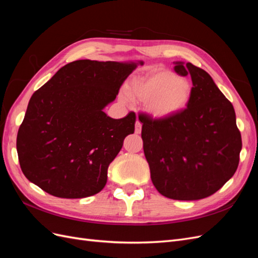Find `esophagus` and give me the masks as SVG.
I'll use <instances>...</instances> for the list:
<instances>
[{
  "mask_svg": "<svg viewBox=\"0 0 258 258\" xmlns=\"http://www.w3.org/2000/svg\"><path fill=\"white\" fill-rule=\"evenodd\" d=\"M135 131H136V134H141V131H142V123L140 122L139 120H137V122H136V129H135Z\"/></svg>",
  "mask_w": 258,
  "mask_h": 258,
  "instance_id": "esophagus-1",
  "label": "esophagus"
}]
</instances>
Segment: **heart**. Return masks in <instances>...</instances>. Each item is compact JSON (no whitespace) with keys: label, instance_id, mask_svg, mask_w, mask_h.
Returning a JSON list of instances; mask_svg holds the SVG:
<instances>
[{"label":"heart","instance_id":"heart-1","mask_svg":"<svg viewBox=\"0 0 258 258\" xmlns=\"http://www.w3.org/2000/svg\"><path fill=\"white\" fill-rule=\"evenodd\" d=\"M191 97L192 85L186 77L168 69H155L132 80L123 99L145 102L146 111L152 117L168 119L183 112Z\"/></svg>","mask_w":258,"mask_h":258}]
</instances>
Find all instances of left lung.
Listing matches in <instances>:
<instances>
[{
  "mask_svg": "<svg viewBox=\"0 0 258 258\" xmlns=\"http://www.w3.org/2000/svg\"><path fill=\"white\" fill-rule=\"evenodd\" d=\"M190 75L192 97L168 119L139 116L145 158L154 186L174 200H199L216 192L235 174L242 148L232 104L205 70L175 62Z\"/></svg>",
  "mask_w": 258,
  "mask_h": 258,
  "instance_id": "8db88e82",
  "label": "left lung"
}]
</instances>
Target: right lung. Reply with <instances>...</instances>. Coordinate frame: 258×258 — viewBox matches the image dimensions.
I'll return each mask as SVG.
<instances>
[{
  "instance_id": "add662e5",
  "label": "right lung",
  "mask_w": 258,
  "mask_h": 258,
  "mask_svg": "<svg viewBox=\"0 0 258 258\" xmlns=\"http://www.w3.org/2000/svg\"><path fill=\"white\" fill-rule=\"evenodd\" d=\"M139 63L73 61L33 93L17 135L20 168L30 182L68 199L103 189L107 168L137 119L134 112L114 119L103 110Z\"/></svg>"
}]
</instances>
